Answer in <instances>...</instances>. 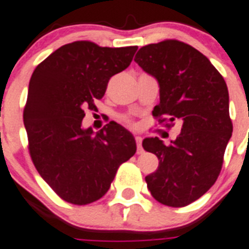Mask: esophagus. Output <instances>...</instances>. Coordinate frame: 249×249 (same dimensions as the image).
<instances>
[{"mask_svg":"<svg viewBox=\"0 0 249 249\" xmlns=\"http://www.w3.org/2000/svg\"><path fill=\"white\" fill-rule=\"evenodd\" d=\"M135 143H137V153H143V147H142V138L135 137Z\"/></svg>","mask_w":249,"mask_h":249,"instance_id":"obj_1","label":"esophagus"}]
</instances>
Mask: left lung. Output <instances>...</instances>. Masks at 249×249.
<instances>
[{"instance_id":"left-lung-1","label":"left lung","mask_w":249,"mask_h":249,"mask_svg":"<svg viewBox=\"0 0 249 249\" xmlns=\"http://www.w3.org/2000/svg\"><path fill=\"white\" fill-rule=\"evenodd\" d=\"M134 60L160 83L154 118L167 128L182 123L170 145L158 137L143 141L160 160L145 182L157 201L182 208L201 197L221 171L233 131L227 83L204 54L178 40L142 47Z\"/></svg>"}]
</instances>
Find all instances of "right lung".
<instances>
[{"label": "right lung", "mask_w": 249, "mask_h": 249, "mask_svg": "<svg viewBox=\"0 0 249 249\" xmlns=\"http://www.w3.org/2000/svg\"><path fill=\"white\" fill-rule=\"evenodd\" d=\"M138 47L73 41L35 68L24 108L29 152L39 175L64 201L87 205L110 189L121 163L135 154L130 131L108 123L82 128L85 107H96L108 79L128 68Z\"/></svg>", "instance_id": "obj_1"}]
</instances>
